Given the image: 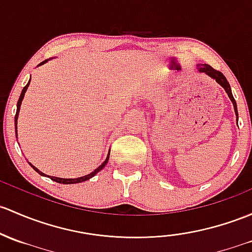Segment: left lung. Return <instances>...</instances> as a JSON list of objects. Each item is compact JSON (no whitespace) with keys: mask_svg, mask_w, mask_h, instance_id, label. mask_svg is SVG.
I'll return each mask as SVG.
<instances>
[{"mask_svg":"<svg viewBox=\"0 0 252 252\" xmlns=\"http://www.w3.org/2000/svg\"><path fill=\"white\" fill-rule=\"evenodd\" d=\"M197 68H198V71H199V72L205 73V75H208L209 77L215 79L217 83H219L220 86H221L222 88L226 91L227 94H228L229 99H231V101L233 102V107H234L235 115H237V119H238L237 102H235L234 97H233V94H232V91H231V86H229L228 81H227V78L224 77L223 73H221L220 71H217V70H215V68H213L210 65H208V63H198Z\"/></svg>","mask_w":252,"mask_h":252,"instance_id":"left-lung-1","label":"left lung"}]
</instances>
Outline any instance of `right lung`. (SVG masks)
<instances>
[{"label": "right lung", "instance_id": "add662e5", "mask_svg": "<svg viewBox=\"0 0 252 252\" xmlns=\"http://www.w3.org/2000/svg\"><path fill=\"white\" fill-rule=\"evenodd\" d=\"M47 62H48V60H44V62H42L41 63H39V65H43V63H47ZM30 81H31V79H30ZM30 81H29V83L26 84L25 87H24L23 92H21V94H20V97H19V100H18V104H17V113H15V118H14V122H15V133H17V121H18V116H19V111H20L21 101H23V99H24V95H25L26 91H28V87H29V84H30ZM108 158H110V153H108V155H107V157H106L105 161H104V163L101 164V165H100V166H97V168L95 169L94 171H92L91 174L86 175V176L77 177V179H62V177H55V176H48V177H49L50 180H53V181L58 182V184H63V185L79 184V182H83V181H87V180L92 179V177L94 176V175H96L97 173H99L100 170H102V169H104V166L106 165V164H107V161H108ZM29 164H30V165L32 166V169H33V170L37 171V173H38L39 175H43V176H47L46 174H43V173H42V171H39L38 169L36 168V166H33V165H32V164H31V163H29Z\"/></svg>", "mask_w": 252, "mask_h": 252}]
</instances>
